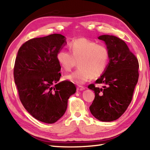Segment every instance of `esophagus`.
<instances>
[{
    "label": "esophagus",
    "mask_w": 150,
    "mask_h": 150,
    "mask_svg": "<svg viewBox=\"0 0 150 150\" xmlns=\"http://www.w3.org/2000/svg\"><path fill=\"white\" fill-rule=\"evenodd\" d=\"M77 90H79V91H82V90H85V88L83 87V86H77Z\"/></svg>",
    "instance_id": "obj_1"
}]
</instances>
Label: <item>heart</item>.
<instances>
[{
	"label": "heart",
	"instance_id": "heart-1",
	"mask_svg": "<svg viewBox=\"0 0 150 150\" xmlns=\"http://www.w3.org/2000/svg\"><path fill=\"white\" fill-rule=\"evenodd\" d=\"M68 47L70 53L64 50L57 53V62L66 71H71L77 61L79 68L71 74L65 75L66 80L83 84L93 77H97L103 74L110 57L106 46L86 38H79L70 42Z\"/></svg>",
	"mask_w": 150,
	"mask_h": 150
}]
</instances>
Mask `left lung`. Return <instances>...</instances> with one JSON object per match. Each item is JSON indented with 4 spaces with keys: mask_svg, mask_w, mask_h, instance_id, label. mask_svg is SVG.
<instances>
[{
    "mask_svg": "<svg viewBox=\"0 0 150 150\" xmlns=\"http://www.w3.org/2000/svg\"><path fill=\"white\" fill-rule=\"evenodd\" d=\"M98 39L106 43L110 61L103 74L95 81V84H103V88L94 84L88 86L95 95L90 110L97 119L111 122L119 119L131 103L139 79V65L122 40L108 35Z\"/></svg>",
    "mask_w": 150,
    "mask_h": 150,
    "instance_id": "8db88e82",
    "label": "left lung"
}]
</instances>
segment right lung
<instances>
[{"label":"right lung","instance_id":"1","mask_svg":"<svg viewBox=\"0 0 150 150\" xmlns=\"http://www.w3.org/2000/svg\"><path fill=\"white\" fill-rule=\"evenodd\" d=\"M66 44L60 34L34 38L22 44L15 59L13 76L19 98L31 115L44 123L61 118L76 91L71 82H58L61 67L57 54Z\"/></svg>","mask_w":150,"mask_h":150}]
</instances>
